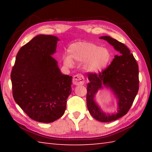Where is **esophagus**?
<instances>
[{
  "label": "esophagus",
  "instance_id": "obj_1",
  "mask_svg": "<svg viewBox=\"0 0 152 152\" xmlns=\"http://www.w3.org/2000/svg\"><path fill=\"white\" fill-rule=\"evenodd\" d=\"M84 83V78L82 74H77L74 76L73 78V84L76 86L82 85Z\"/></svg>",
  "mask_w": 152,
  "mask_h": 152
}]
</instances>
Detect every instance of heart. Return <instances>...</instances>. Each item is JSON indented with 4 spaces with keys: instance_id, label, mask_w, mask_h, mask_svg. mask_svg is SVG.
<instances>
[{
    "instance_id": "heart-1",
    "label": "heart",
    "mask_w": 152,
    "mask_h": 152,
    "mask_svg": "<svg viewBox=\"0 0 152 152\" xmlns=\"http://www.w3.org/2000/svg\"><path fill=\"white\" fill-rule=\"evenodd\" d=\"M68 55L63 56L66 66H73V61L84 63L85 70L91 73H98L107 68L112 55L107 48L100 47L95 43L80 42L73 43L68 48Z\"/></svg>"
}]
</instances>
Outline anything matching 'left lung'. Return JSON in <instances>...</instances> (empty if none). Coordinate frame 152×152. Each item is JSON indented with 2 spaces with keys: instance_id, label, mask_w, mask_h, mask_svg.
Masks as SVG:
<instances>
[{
  "instance_id": "1",
  "label": "left lung",
  "mask_w": 152,
  "mask_h": 152,
  "mask_svg": "<svg viewBox=\"0 0 152 152\" xmlns=\"http://www.w3.org/2000/svg\"><path fill=\"white\" fill-rule=\"evenodd\" d=\"M119 52L110 65L102 72L88 74L86 104L88 111L95 119L110 122L127 114L132 107L139 90V68L133 55L123 43L109 36H102ZM104 88H109L118 99V111L106 113L95 101L97 92Z\"/></svg>"
}]
</instances>
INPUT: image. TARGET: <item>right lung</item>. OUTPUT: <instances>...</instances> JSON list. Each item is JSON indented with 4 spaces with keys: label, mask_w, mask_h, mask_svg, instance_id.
I'll return each mask as SVG.
<instances>
[{
    "label": "right lung",
    "mask_w": 152,
    "mask_h": 152,
    "mask_svg": "<svg viewBox=\"0 0 152 152\" xmlns=\"http://www.w3.org/2000/svg\"><path fill=\"white\" fill-rule=\"evenodd\" d=\"M59 38L38 35L17 53L11 74L12 96L31 119L51 123L64 114L72 77L61 72L52 57Z\"/></svg>",
    "instance_id": "right-lung-1"
}]
</instances>
